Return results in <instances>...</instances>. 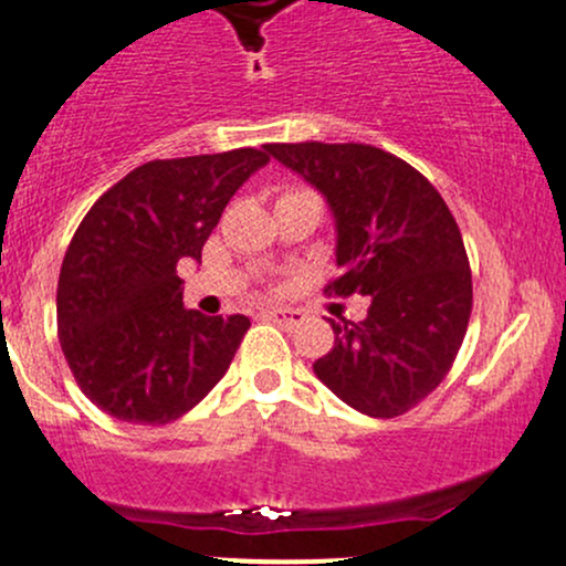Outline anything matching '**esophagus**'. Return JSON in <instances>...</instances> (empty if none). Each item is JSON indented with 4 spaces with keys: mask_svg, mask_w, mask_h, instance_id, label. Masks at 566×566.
Wrapping results in <instances>:
<instances>
[{
    "mask_svg": "<svg viewBox=\"0 0 566 566\" xmlns=\"http://www.w3.org/2000/svg\"><path fill=\"white\" fill-rule=\"evenodd\" d=\"M265 319H271V323L282 325V328H298L303 323V312L298 308H287V306H271L263 312Z\"/></svg>",
    "mask_w": 566,
    "mask_h": 566,
    "instance_id": "34e87169",
    "label": "esophagus"
}]
</instances>
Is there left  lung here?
<instances>
[{"mask_svg":"<svg viewBox=\"0 0 566 566\" xmlns=\"http://www.w3.org/2000/svg\"><path fill=\"white\" fill-rule=\"evenodd\" d=\"M276 163L312 184L336 228V295H371L366 319L333 323L319 382L368 418H398L453 366L472 273L453 213L412 165L366 143H268Z\"/></svg>","mask_w":566,"mask_h":566,"instance_id":"1","label":"left lung"}]
</instances>
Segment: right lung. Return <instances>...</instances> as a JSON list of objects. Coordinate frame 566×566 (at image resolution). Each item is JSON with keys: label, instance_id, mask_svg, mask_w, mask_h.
<instances>
[{"label": "right lung", "instance_id": "add662e5", "mask_svg": "<svg viewBox=\"0 0 566 566\" xmlns=\"http://www.w3.org/2000/svg\"><path fill=\"white\" fill-rule=\"evenodd\" d=\"M265 163L258 148L154 159L83 217L59 273L56 328L83 396L111 418L170 423L230 368L249 317L184 306L176 265L200 263L224 206Z\"/></svg>", "mask_w": 566, "mask_h": 566}]
</instances>
